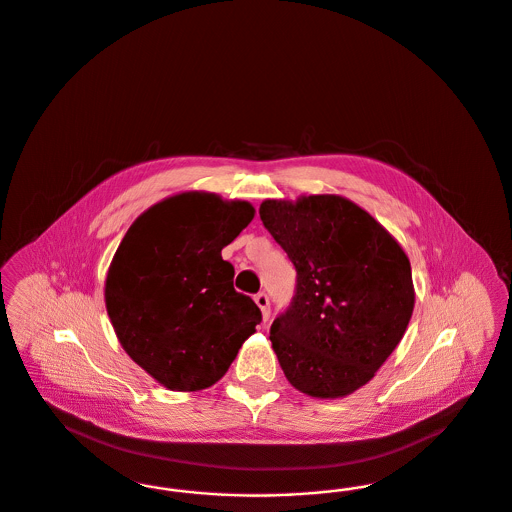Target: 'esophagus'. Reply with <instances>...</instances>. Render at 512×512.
Masks as SVG:
<instances>
[{
	"label": "esophagus",
	"instance_id": "1",
	"mask_svg": "<svg viewBox=\"0 0 512 512\" xmlns=\"http://www.w3.org/2000/svg\"><path fill=\"white\" fill-rule=\"evenodd\" d=\"M255 303L259 305V309H261V313H263V318H265V322H267L268 317H270V301H268L267 293H257V295H255Z\"/></svg>",
	"mask_w": 512,
	"mask_h": 512
}]
</instances>
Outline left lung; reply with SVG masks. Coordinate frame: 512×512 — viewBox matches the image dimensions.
<instances>
[{
    "label": "left lung",
    "mask_w": 512,
    "mask_h": 512,
    "mask_svg": "<svg viewBox=\"0 0 512 512\" xmlns=\"http://www.w3.org/2000/svg\"><path fill=\"white\" fill-rule=\"evenodd\" d=\"M259 215L297 272L292 303L270 326L286 378L322 399L359 390L386 363L413 315L405 251L340 195L267 199Z\"/></svg>",
    "instance_id": "obj_1"
}]
</instances>
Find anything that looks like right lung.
<instances>
[{
    "label": "right lung",
    "instance_id": "right-lung-1",
    "mask_svg": "<svg viewBox=\"0 0 512 512\" xmlns=\"http://www.w3.org/2000/svg\"><path fill=\"white\" fill-rule=\"evenodd\" d=\"M253 215L247 201L188 192L147 209L122 238L107 313L132 361L169 390L219 382L263 318L220 255Z\"/></svg>",
    "mask_w": 512,
    "mask_h": 512
}]
</instances>
